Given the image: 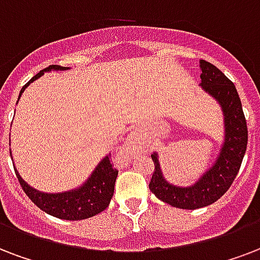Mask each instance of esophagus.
I'll list each match as a JSON object with an SVG mask.
<instances>
[{
  "mask_svg": "<svg viewBox=\"0 0 260 260\" xmlns=\"http://www.w3.org/2000/svg\"><path fill=\"white\" fill-rule=\"evenodd\" d=\"M140 150H142V146H140V142H139L138 136H136V135H131L129 138L126 139V142L124 143V146H122L120 154H121V156H124V158L128 159V158H132L135 154H138Z\"/></svg>",
  "mask_w": 260,
  "mask_h": 260,
  "instance_id": "esophagus-1",
  "label": "esophagus"
}]
</instances>
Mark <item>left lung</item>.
Wrapping results in <instances>:
<instances>
[{
	"label": "left lung",
	"mask_w": 260,
	"mask_h": 260,
	"mask_svg": "<svg viewBox=\"0 0 260 260\" xmlns=\"http://www.w3.org/2000/svg\"><path fill=\"white\" fill-rule=\"evenodd\" d=\"M201 87L217 101L223 114L225 135L217 159L195 184L178 187L165 178L158 154H151L155 169L148 185L150 191L159 201L185 210L213 205L229 189L240 170L248 142L247 122L235 84L217 67L205 59H201Z\"/></svg>",
	"instance_id": "8db88e82"
}]
</instances>
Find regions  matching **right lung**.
Wrapping results in <instances>:
<instances>
[{"instance_id": "obj_1", "label": "right lung", "mask_w": 260, "mask_h": 260, "mask_svg": "<svg viewBox=\"0 0 260 260\" xmlns=\"http://www.w3.org/2000/svg\"><path fill=\"white\" fill-rule=\"evenodd\" d=\"M65 69L69 68L59 67V65H50L49 68L42 69L21 88L19 98L23 94V91L31 83L42 76L45 72L65 71ZM109 158L110 155H106L99 162L90 177L87 178L80 187L73 188L69 191L58 192V193H47V192L38 191L29 184L25 183L24 178L20 176L17 169H15V172L21 188L39 209L53 217L61 218V219L80 221V219H86V218L94 217L96 214L102 213L108 207L110 199L113 198L118 170L113 168Z\"/></svg>"}]
</instances>
